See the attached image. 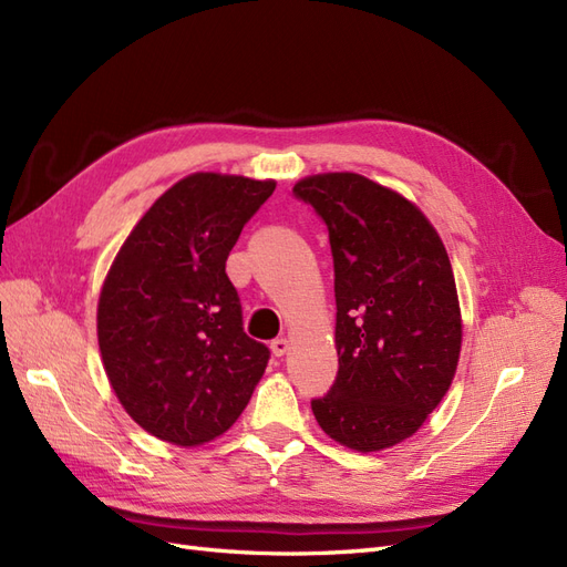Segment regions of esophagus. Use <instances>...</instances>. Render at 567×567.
I'll return each instance as SVG.
<instances>
[{
	"mask_svg": "<svg viewBox=\"0 0 567 567\" xmlns=\"http://www.w3.org/2000/svg\"><path fill=\"white\" fill-rule=\"evenodd\" d=\"M288 348H290V340H288V338L271 340V352H274V357H284V354L288 352Z\"/></svg>",
	"mask_w": 567,
	"mask_h": 567,
	"instance_id": "esophagus-1",
	"label": "esophagus"
}]
</instances>
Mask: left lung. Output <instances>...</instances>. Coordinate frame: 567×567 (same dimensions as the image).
<instances>
[{
	"label": "left lung",
	"mask_w": 567,
	"mask_h": 567,
	"mask_svg": "<svg viewBox=\"0 0 567 567\" xmlns=\"http://www.w3.org/2000/svg\"><path fill=\"white\" fill-rule=\"evenodd\" d=\"M293 192L329 227L338 375L312 402L321 431L354 452L414 435L447 394L463 321L447 248L416 203L357 173Z\"/></svg>",
	"instance_id": "left-lung-1"
}]
</instances>
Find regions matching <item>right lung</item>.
Masks as SVG:
<instances>
[{"label":"right lung","mask_w":567,"mask_h":567,"mask_svg":"<svg viewBox=\"0 0 567 567\" xmlns=\"http://www.w3.org/2000/svg\"><path fill=\"white\" fill-rule=\"evenodd\" d=\"M274 179L194 173L136 221L101 286L96 336L117 402L177 447L241 416L269 350L244 331L227 257Z\"/></svg>","instance_id":"right-lung-1"}]
</instances>
